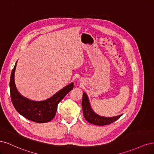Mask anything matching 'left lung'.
I'll return each mask as SVG.
<instances>
[{"mask_svg":"<svg viewBox=\"0 0 154 154\" xmlns=\"http://www.w3.org/2000/svg\"><path fill=\"white\" fill-rule=\"evenodd\" d=\"M82 105L83 115H84L85 119L88 123L95 125L104 126L106 125H109L110 123H112L113 122H116V120H118L119 118H120L121 116H122V114L118 116H116V117L105 118V117H101V116L97 115L91 109L89 101H88V97L85 93H83V94Z\"/></svg>","mask_w":154,"mask_h":154,"instance_id":"8db88e82","label":"left lung"}]
</instances>
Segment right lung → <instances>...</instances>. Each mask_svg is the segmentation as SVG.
<instances>
[{"instance_id":"add662e5","label":"right lung","mask_w":154,"mask_h":154,"mask_svg":"<svg viewBox=\"0 0 154 154\" xmlns=\"http://www.w3.org/2000/svg\"><path fill=\"white\" fill-rule=\"evenodd\" d=\"M17 63L12 70L10 82L11 99L14 107L18 113L32 122L38 123L50 122L56 115L58 103L73 88V83L63 88L47 100L42 101L29 100L20 95L16 88L14 75Z\"/></svg>"}]
</instances>
